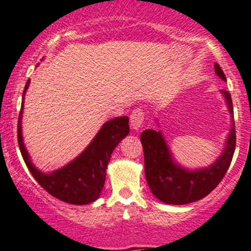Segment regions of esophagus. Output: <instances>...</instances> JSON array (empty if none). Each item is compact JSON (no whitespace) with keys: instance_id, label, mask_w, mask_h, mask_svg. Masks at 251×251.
<instances>
[{"instance_id":"34e87169","label":"esophagus","mask_w":251,"mask_h":251,"mask_svg":"<svg viewBox=\"0 0 251 251\" xmlns=\"http://www.w3.org/2000/svg\"><path fill=\"white\" fill-rule=\"evenodd\" d=\"M143 121H145V114H143V111L141 110V109H135L130 115L129 125H130V128L133 129L134 131H139L141 126H142Z\"/></svg>"}]
</instances>
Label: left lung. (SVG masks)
<instances>
[{"instance_id": "8db88e82", "label": "left lung", "mask_w": 251, "mask_h": 251, "mask_svg": "<svg viewBox=\"0 0 251 251\" xmlns=\"http://www.w3.org/2000/svg\"><path fill=\"white\" fill-rule=\"evenodd\" d=\"M218 77L226 81L221 66L215 64ZM225 102L232 117L231 130L222 155L206 168L188 171L174 161L161 131L146 129L141 134L145 155V174L151 193L165 204L185 205L206 197L224 178L236 148V130L233 122L231 95L223 90Z\"/></svg>"}]
</instances>
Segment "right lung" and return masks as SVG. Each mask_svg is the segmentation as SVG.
Returning a JSON list of instances; mask_svg holds the SVG:
<instances>
[{
    "mask_svg": "<svg viewBox=\"0 0 251 251\" xmlns=\"http://www.w3.org/2000/svg\"><path fill=\"white\" fill-rule=\"evenodd\" d=\"M29 83L30 81L27 80L22 94L18 122L19 147L28 170L40 186L59 201L75 205H86L95 201L103 190L106 167L110 161L112 151L129 134L128 116L116 117L104 123L85 151L69 165L52 173H42L30 161L29 154L26 151L22 139V110L25 94Z\"/></svg>",
    "mask_w": 251,
    "mask_h": 251,
    "instance_id": "1",
    "label": "right lung"
}]
</instances>
